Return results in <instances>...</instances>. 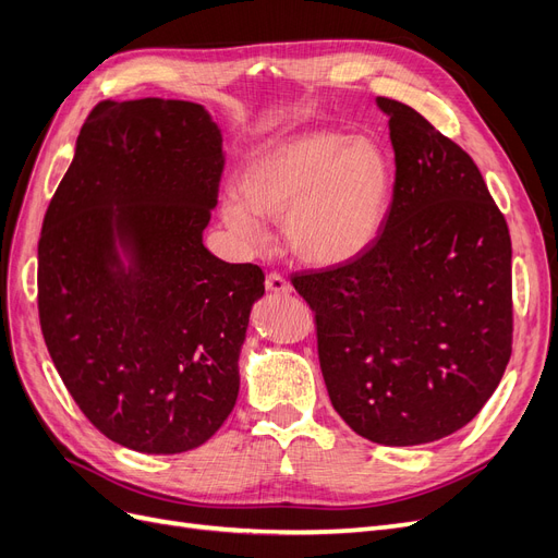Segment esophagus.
Listing matches in <instances>:
<instances>
[{"mask_svg":"<svg viewBox=\"0 0 558 558\" xmlns=\"http://www.w3.org/2000/svg\"><path fill=\"white\" fill-rule=\"evenodd\" d=\"M264 284H266V290L268 292H274V294H290L292 292V284L287 282L280 274H266V280H264Z\"/></svg>","mask_w":558,"mask_h":558,"instance_id":"1","label":"esophagus"}]
</instances>
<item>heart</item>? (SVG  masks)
Instances as JSON below:
<instances>
[{"mask_svg":"<svg viewBox=\"0 0 558 558\" xmlns=\"http://www.w3.org/2000/svg\"><path fill=\"white\" fill-rule=\"evenodd\" d=\"M396 170L381 144L336 131L268 142L247 156L222 220L243 243L266 241L264 220L282 218L290 251L313 266H340L379 239L393 197Z\"/></svg>","mask_w":558,"mask_h":558,"instance_id":"1","label":"heart"}]
</instances>
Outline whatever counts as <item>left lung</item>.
Instances as JSON below:
<instances>
[{
	"instance_id": "1",
	"label": "left lung",
	"mask_w": 558,
	"mask_h": 558,
	"mask_svg": "<svg viewBox=\"0 0 558 558\" xmlns=\"http://www.w3.org/2000/svg\"><path fill=\"white\" fill-rule=\"evenodd\" d=\"M390 117L396 185L367 253L294 274L328 398L356 435L418 446L464 427L512 352V245L478 165L414 108Z\"/></svg>"
}]
</instances>
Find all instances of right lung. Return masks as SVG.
Returning a JSON list of instances; mask_svg holds the SVG:
<instances>
[{
    "instance_id": "obj_1",
    "label": "right lung",
    "mask_w": 558,
    "mask_h": 558,
    "mask_svg": "<svg viewBox=\"0 0 558 558\" xmlns=\"http://www.w3.org/2000/svg\"><path fill=\"white\" fill-rule=\"evenodd\" d=\"M222 165L197 102L100 100L40 230L38 319L57 373L100 435L147 456L202 446L239 396L264 274L202 243Z\"/></svg>"
}]
</instances>
